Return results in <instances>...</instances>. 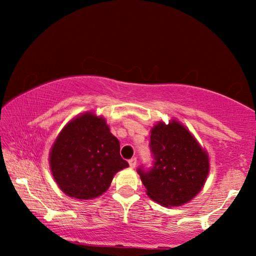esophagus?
<instances>
[{"label": "esophagus", "mask_w": 256, "mask_h": 256, "mask_svg": "<svg viewBox=\"0 0 256 256\" xmlns=\"http://www.w3.org/2000/svg\"><path fill=\"white\" fill-rule=\"evenodd\" d=\"M136 163H138V160H136V157H132V158L129 160V166L132 168V169H134V168L136 166Z\"/></svg>", "instance_id": "34e87169"}]
</instances>
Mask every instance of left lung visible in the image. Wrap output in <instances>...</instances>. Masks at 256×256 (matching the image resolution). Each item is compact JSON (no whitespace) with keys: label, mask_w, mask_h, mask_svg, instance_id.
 I'll use <instances>...</instances> for the list:
<instances>
[{"label":"left lung","mask_w":256,"mask_h":256,"mask_svg":"<svg viewBox=\"0 0 256 256\" xmlns=\"http://www.w3.org/2000/svg\"><path fill=\"white\" fill-rule=\"evenodd\" d=\"M149 146L152 166L138 169L146 194L163 206H180L196 197L208 178L210 162L191 132L176 120L158 122L152 129Z\"/></svg>","instance_id":"8db88e82"}]
</instances>
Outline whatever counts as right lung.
Returning a JSON list of instances; mask_svg holds the SVG:
<instances>
[{
	"instance_id": "right-lung-1",
	"label": "right lung",
	"mask_w": 256,
	"mask_h": 256,
	"mask_svg": "<svg viewBox=\"0 0 256 256\" xmlns=\"http://www.w3.org/2000/svg\"><path fill=\"white\" fill-rule=\"evenodd\" d=\"M127 166L120 155V142L106 120L90 112L62 128L50 152L56 183L76 199L99 197L108 190L114 174Z\"/></svg>"
}]
</instances>
